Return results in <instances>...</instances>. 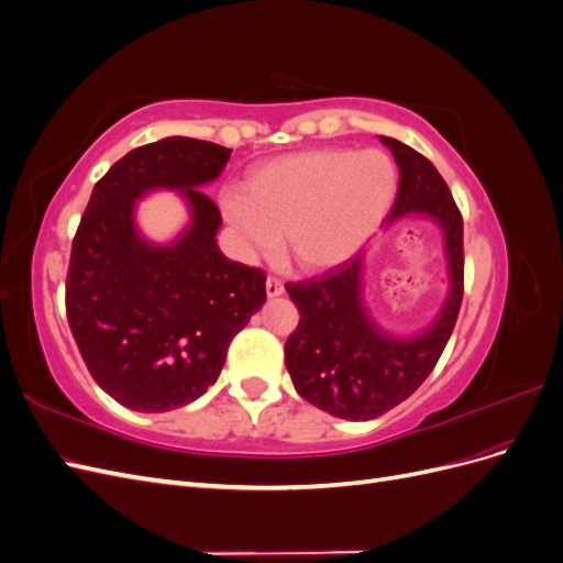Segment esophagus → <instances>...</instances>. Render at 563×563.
<instances>
[{
    "mask_svg": "<svg viewBox=\"0 0 563 563\" xmlns=\"http://www.w3.org/2000/svg\"><path fill=\"white\" fill-rule=\"evenodd\" d=\"M265 294L267 298H277L284 294V284L277 279V277H267L265 282Z\"/></svg>",
    "mask_w": 563,
    "mask_h": 563,
    "instance_id": "obj_1",
    "label": "esophagus"
}]
</instances>
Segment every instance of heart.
Masks as SVG:
<instances>
[{
	"mask_svg": "<svg viewBox=\"0 0 563 563\" xmlns=\"http://www.w3.org/2000/svg\"><path fill=\"white\" fill-rule=\"evenodd\" d=\"M397 166L380 150L321 147L272 159L251 172L223 211L251 253L279 244L300 269L350 261L395 203Z\"/></svg>",
	"mask_w": 563,
	"mask_h": 563,
	"instance_id": "obj_1",
	"label": "heart"
}]
</instances>
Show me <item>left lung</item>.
I'll use <instances>...</instances> for the list:
<instances>
[{
	"instance_id": "1",
	"label": "left lung",
	"mask_w": 563,
	"mask_h": 563,
	"mask_svg": "<svg viewBox=\"0 0 563 563\" xmlns=\"http://www.w3.org/2000/svg\"><path fill=\"white\" fill-rule=\"evenodd\" d=\"M399 166V190L387 225L404 216L434 220L444 234L449 296L428 329L383 331L364 305V253L310 282L286 284L300 323L286 340V368L298 395L345 420H373L408 399L430 376L463 302V216L430 159L380 135Z\"/></svg>"
}]
</instances>
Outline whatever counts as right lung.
<instances>
[{"mask_svg":"<svg viewBox=\"0 0 563 563\" xmlns=\"http://www.w3.org/2000/svg\"><path fill=\"white\" fill-rule=\"evenodd\" d=\"M230 152L172 135L131 150L93 187L65 284L67 321L93 380L131 411L164 413L220 376L232 338L265 302V272L228 261L201 192ZM178 189L191 223L168 245L134 228V201Z\"/></svg>","mask_w":563,"mask_h":563,"instance_id":"add662e5","label":"right lung"}]
</instances>
